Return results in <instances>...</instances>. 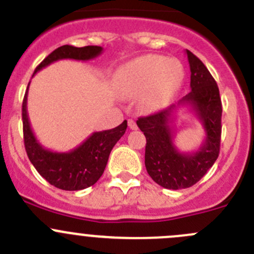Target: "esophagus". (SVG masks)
Returning <instances> with one entry per match:
<instances>
[{"mask_svg":"<svg viewBox=\"0 0 254 254\" xmlns=\"http://www.w3.org/2000/svg\"><path fill=\"white\" fill-rule=\"evenodd\" d=\"M127 125H129V127H130V129H131V130H136V129H137V125H136V123L134 122V120L130 119L129 122H127Z\"/></svg>","mask_w":254,"mask_h":254,"instance_id":"obj_1","label":"esophagus"}]
</instances>
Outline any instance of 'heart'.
Listing matches in <instances>:
<instances>
[{
	"label": "heart",
	"mask_w": 254,
	"mask_h": 254,
	"mask_svg": "<svg viewBox=\"0 0 254 254\" xmlns=\"http://www.w3.org/2000/svg\"><path fill=\"white\" fill-rule=\"evenodd\" d=\"M184 78V67L177 59L149 54L123 65L115 74V84L123 95L144 93L142 107L155 110L176 94Z\"/></svg>",
	"instance_id": "1"
}]
</instances>
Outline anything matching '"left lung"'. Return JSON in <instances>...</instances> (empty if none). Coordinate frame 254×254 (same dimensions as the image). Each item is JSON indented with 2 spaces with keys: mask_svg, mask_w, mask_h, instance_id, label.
I'll return each instance as SVG.
<instances>
[{
  "mask_svg": "<svg viewBox=\"0 0 254 254\" xmlns=\"http://www.w3.org/2000/svg\"><path fill=\"white\" fill-rule=\"evenodd\" d=\"M191 70V92L177 104L136 122L146 137L145 166L147 174L160 186L170 190L191 187L212 167L220 154L222 103L217 83L202 62L186 51ZM187 105L205 130V140L197 152L181 153L173 144V122L177 108Z\"/></svg>",
  "mask_w": 254,
  "mask_h": 254,
  "instance_id": "8db88e82",
  "label": "left lung"
}]
</instances>
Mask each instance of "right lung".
<instances>
[{
  "label": "right lung",
  "mask_w": 254,
  "mask_h": 254,
  "mask_svg": "<svg viewBox=\"0 0 254 254\" xmlns=\"http://www.w3.org/2000/svg\"><path fill=\"white\" fill-rule=\"evenodd\" d=\"M102 52L103 48L99 46L78 48L65 44L54 49L48 57H46L36 68L34 74L53 62L61 59L89 61L99 56ZM27 94L28 87L22 103V120L24 147L32 165L43 179L57 189L78 191L94 185L104 172L112 149L125 134L127 127V120L114 129L93 132L85 141H83V144L70 151L54 152L44 149L32 131L27 114Z\"/></svg>",
  "instance_id": "1"
}]
</instances>
